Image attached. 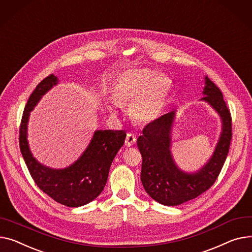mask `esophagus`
Here are the masks:
<instances>
[{"label":"esophagus","mask_w":252,"mask_h":252,"mask_svg":"<svg viewBox=\"0 0 252 252\" xmlns=\"http://www.w3.org/2000/svg\"><path fill=\"white\" fill-rule=\"evenodd\" d=\"M137 142V138L133 133H127L126 138V147H131L132 145H135Z\"/></svg>","instance_id":"obj_1"}]
</instances>
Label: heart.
Listing matches in <instances>:
<instances>
[{
    "mask_svg": "<svg viewBox=\"0 0 252 252\" xmlns=\"http://www.w3.org/2000/svg\"><path fill=\"white\" fill-rule=\"evenodd\" d=\"M168 77L149 70H127L113 83V96L106 102L107 110L117 115L121 106H130L132 119L147 125L161 114L170 91Z\"/></svg>",
    "mask_w": 252,
    "mask_h": 252,
    "instance_id": "obj_1",
    "label": "heart"
}]
</instances>
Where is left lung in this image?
<instances>
[{"label":"left lung","instance_id":"1","mask_svg":"<svg viewBox=\"0 0 252 252\" xmlns=\"http://www.w3.org/2000/svg\"><path fill=\"white\" fill-rule=\"evenodd\" d=\"M203 95L199 101L208 103L219 114L222 129L212 156L199 169L194 172L184 171L173 159L172 129L176 110L146 126L137 141L143 158L142 184L147 193L161 205L178 206L208 190L221 172L227 158L232 138L231 114L222 92L207 76Z\"/></svg>","mask_w":252,"mask_h":252}]
</instances>
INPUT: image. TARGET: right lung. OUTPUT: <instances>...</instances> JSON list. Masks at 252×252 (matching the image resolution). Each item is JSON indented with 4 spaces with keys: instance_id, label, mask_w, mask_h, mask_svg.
Returning a JSON list of instances; mask_svg holds the SVG:
<instances>
[{
    "instance_id": "obj_1",
    "label": "right lung",
    "mask_w": 252,
    "mask_h": 252,
    "mask_svg": "<svg viewBox=\"0 0 252 252\" xmlns=\"http://www.w3.org/2000/svg\"><path fill=\"white\" fill-rule=\"evenodd\" d=\"M58 84L59 78L49 75L30 95L20 126V151L37 187L56 202L70 208H77L89 204L102 192L111 163L123 147L126 133L125 130H95L82 155L64 168H52L38 162L33 157L27 140L29 116L42 96Z\"/></svg>"
}]
</instances>
